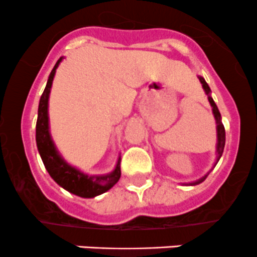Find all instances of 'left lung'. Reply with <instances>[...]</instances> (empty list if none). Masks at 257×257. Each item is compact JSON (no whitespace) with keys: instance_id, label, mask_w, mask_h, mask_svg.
Returning <instances> with one entry per match:
<instances>
[{"instance_id":"obj_1","label":"left lung","mask_w":257,"mask_h":257,"mask_svg":"<svg viewBox=\"0 0 257 257\" xmlns=\"http://www.w3.org/2000/svg\"><path fill=\"white\" fill-rule=\"evenodd\" d=\"M199 80H200V83H201V84H203L204 90H205L206 95H208L209 103H210V105H211V108H212V114H214L215 120H216V133H217V144H216L217 158H216V163H217V160H219L220 158H221L222 152H224V147H225V128H224V125H222V123H221V114H220L219 109H217V107H216V104H215L214 99H212L211 95H210L211 90H210V87L208 85V83L205 82V79H204L203 77H199ZM206 177H208V175H205V177L199 179V180L194 181V183H190V184H189V185H196V184L203 183V181L206 179Z\"/></svg>"}]
</instances>
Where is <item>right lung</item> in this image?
<instances>
[{
    "label": "right lung",
    "mask_w": 257,
    "mask_h": 257,
    "mask_svg": "<svg viewBox=\"0 0 257 257\" xmlns=\"http://www.w3.org/2000/svg\"><path fill=\"white\" fill-rule=\"evenodd\" d=\"M62 59L63 57H61L54 64L48 77L47 85L41 95L37 124H36V142H37L38 152H40L48 174L59 186L74 195L80 196V198H94V196L108 191L118 183L119 178H120V157L118 158L114 170L109 174L87 175L69 165L58 153L56 145L52 141L51 134H49L48 99L56 69Z\"/></svg>",
    "instance_id": "add662e5"
}]
</instances>
